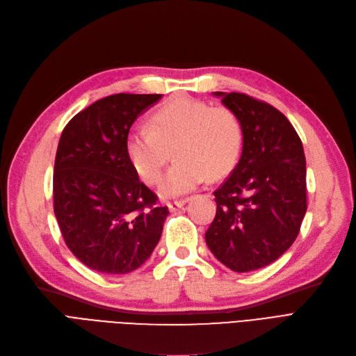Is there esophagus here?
<instances>
[{
    "label": "esophagus",
    "mask_w": 356,
    "mask_h": 356,
    "mask_svg": "<svg viewBox=\"0 0 356 356\" xmlns=\"http://www.w3.org/2000/svg\"><path fill=\"white\" fill-rule=\"evenodd\" d=\"M188 202V198H184V200H175V202H169L168 203V209L170 211H177L178 209H181L184 204Z\"/></svg>",
    "instance_id": "1"
}]
</instances>
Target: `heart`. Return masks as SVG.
Returning <instances> with one entry per match:
<instances>
[{"instance_id":"obj_1","label":"heart","mask_w":356,"mask_h":356,"mask_svg":"<svg viewBox=\"0 0 356 356\" xmlns=\"http://www.w3.org/2000/svg\"><path fill=\"white\" fill-rule=\"evenodd\" d=\"M244 146V127L226 106L177 97L156 109L150 129L137 127L127 137V154L137 174L156 184L170 152L177 159L161 182L163 197L193 191L207 178L218 181L236 166Z\"/></svg>"}]
</instances>
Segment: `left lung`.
<instances>
[{
    "instance_id": "obj_1",
    "label": "left lung",
    "mask_w": 356,
    "mask_h": 356,
    "mask_svg": "<svg viewBox=\"0 0 356 356\" xmlns=\"http://www.w3.org/2000/svg\"><path fill=\"white\" fill-rule=\"evenodd\" d=\"M244 127L241 159L215 191L206 232L213 255L238 273L272 264L296 239L307 211L302 141L275 106L245 93L215 92Z\"/></svg>"
}]
</instances>
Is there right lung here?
<instances>
[{
	"label": "right lung",
	"mask_w": 356,
	"mask_h": 356,
	"mask_svg": "<svg viewBox=\"0 0 356 356\" xmlns=\"http://www.w3.org/2000/svg\"><path fill=\"white\" fill-rule=\"evenodd\" d=\"M162 95L117 93L79 112L63 130L54 166V213L65 245L92 270L127 275L159 243L168 207L138 179L127 137Z\"/></svg>",
	"instance_id": "add662e5"
}]
</instances>
